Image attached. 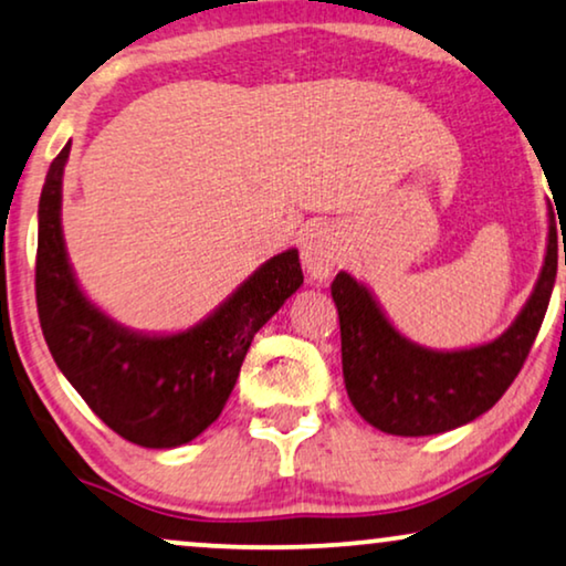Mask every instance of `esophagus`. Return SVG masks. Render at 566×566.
I'll use <instances>...</instances> for the list:
<instances>
[{"label":"esophagus","instance_id":"1","mask_svg":"<svg viewBox=\"0 0 566 566\" xmlns=\"http://www.w3.org/2000/svg\"><path fill=\"white\" fill-rule=\"evenodd\" d=\"M343 260V239L332 227H314L301 242V265L314 281H327Z\"/></svg>","mask_w":566,"mask_h":566}]
</instances>
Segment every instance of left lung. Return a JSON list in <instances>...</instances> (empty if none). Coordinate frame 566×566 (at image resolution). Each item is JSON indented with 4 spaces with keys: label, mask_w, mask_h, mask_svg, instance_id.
Wrapping results in <instances>:
<instances>
[{
    "label": "left lung",
    "mask_w": 566,
    "mask_h": 566,
    "mask_svg": "<svg viewBox=\"0 0 566 566\" xmlns=\"http://www.w3.org/2000/svg\"><path fill=\"white\" fill-rule=\"evenodd\" d=\"M556 281V227L548 213L544 268L515 322L500 337L461 350L417 345L389 322L366 283L339 270L332 298L343 337V376L353 407L389 436L420 438L461 428L497 405L521 374Z\"/></svg>",
    "instance_id": "left-lung-1"
}]
</instances>
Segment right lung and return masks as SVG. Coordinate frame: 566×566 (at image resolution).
<instances>
[{
	"mask_svg": "<svg viewBox=\"0 0 566 566\" xmlns=\"http://www.w3.org/2000/svg\"><path fill=\"white\" fill-rule=\"evenodd\" d=\"M69 142L38 203L35 298L41 329L61 374L92 412L144 448H177L221 415L252 337L304 283L298 250L254 270L227 301L190 329L149 335L123 327L76 283L61 229Z\"/></svg>",
	"mask_w": 566,
	"mask_h": 566,
	"instance_id": "add662e5",
	"label": "right lung"
}]
</instances>
